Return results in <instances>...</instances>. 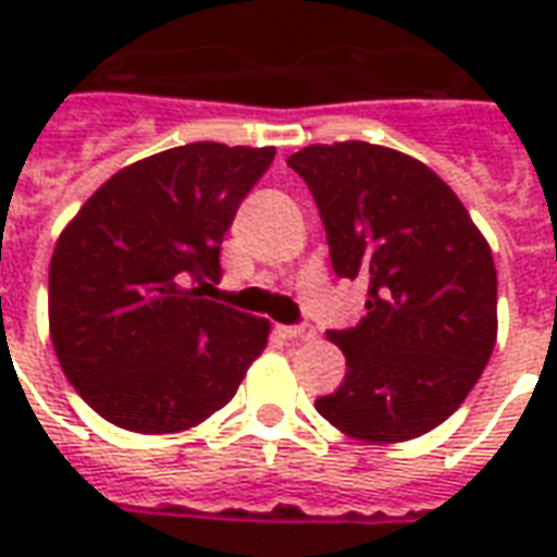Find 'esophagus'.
<instances>
[{"label":"esophagus","instance_id":"1","mask_svg":"<svg viewBox=\"0 0 557 557\" xmlns=\"http://www.w3.org/2000/svg\"><path fill=\"white\" fill-rule=\"evenodd\" d=\"M280 331H283V337L295 339V343H298V339H313L315 337V331L310 325H289V327H280Z\"/></svg>","mask_w":557,"mask_h":557}]
</instances>
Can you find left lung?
<instances>
[{
    "label": "left lung",
    "mask_w": 557,
    "mask_h": 557,
    "mask_svg": "<svg viewBox=\"0 0 557 557\" xmlns=\"http://www.w3.org/2000/svg\"><path fill=\"white\" fill-rule=\"evenodd\" d=\"M339 277L367 280V315L327 331L343 385L315 411L370 444L418 438L478 385L498 337V274L459 196L420 160L361 139L295 151Z\"/></svg>",
    "instance_id": "obj_1"
}]
</instances>
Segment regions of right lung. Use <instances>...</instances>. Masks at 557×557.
<instances>
[{
    "label": "right lung",
    "mask_w": 557,
    "mask_h": 557,
    "mask_svg": "<svg viewBox=\"0 0 557 557\" xmlns=\"http://www.w3.org/2000/svg\"><path fill=\"white\" fill-rule=\"evenodd\" d=\"M271 160L274 146L166 148L107 178L62 230L50 337L103 420L166 435L235 397L271 322L208 301L202 286L220 280L223 235Z\"/></svg>",
    "instance_id": "1"
}]
</instances>
